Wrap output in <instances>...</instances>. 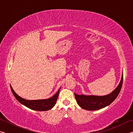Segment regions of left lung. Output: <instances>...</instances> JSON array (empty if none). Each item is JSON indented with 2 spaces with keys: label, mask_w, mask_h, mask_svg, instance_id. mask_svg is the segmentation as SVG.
Returning <instances> with one entry per match:
<instances>
[{
  "label": "left lung",
  "mask_w": 133,
  "mask_h": 133,
  "mask_svg": "<svg viewBox=\"0 0 133 133\" xmlns=\"http://www.w3.org/2000/svg\"><path fill=\"white\" fill-rule=\"evenodd\" d=\"M123 75L120 84L114 90L107 96H96L78 95L75 93L77 104L83 109L87 110H97L107 106L115 100L121 90L123 84Z\"/></svg>",
  "instance_id": "left-lung-1"
}]
</instances>
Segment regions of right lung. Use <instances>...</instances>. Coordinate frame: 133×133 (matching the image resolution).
Returning <instances> with one entry per match:
<instances>
[{
	"instance_id": "obj_1",
	"label": "right lung",
	"mask_w": 133,
	"mask_h": 133,
	"mask_svg": "<svg viewBox=\"0 0 133 133\" xmlns=\"http://www.w3.org/2000/svg\"><path fill=\"white\" fill-rule=\"evenodd\" d=\"M11 90H12L13 95L15 98L17 99L18 102H20L21 104L25 105L29 109L37 110V111H46L49 110L54 107L55 105L56 101L57 100L58 94H59V90H58L56 94H55L52 97L45 100H25L23 98L21 97L15 93L13 90L12 87L10 86Z\"/></svg>"
}]
</instances>
